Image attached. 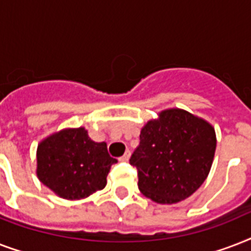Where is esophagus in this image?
Returning <instances> with one entry per match:
<instances>
[{
	"label": "esophagus",
	"instance_id": "obj_1",
	"mask_svg": "<svg viewBox=\"0 0 251 251\" xmlns=\"http://www.w3.org/2000/svg\"><path fill=\"white\" fill-rule=\"evenodd\" d=\"M130 155H131V153H130V151H129V150H127V151H126V152L124 153V156L120 157V160H121V161H127L130 159Z\"/></svg>",
	"mask_w": 251,
	"mask_h": 251
}]
</instances>
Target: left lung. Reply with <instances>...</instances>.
I'll list each match as a JSON object with an SVG mask.
<instances>
[{"instance_id":"left-lung-1","label":"left lung","mask_w":251,"mask_h":251,"mask_svg":"<svg viewBox=\"0 0 251 251\" xmlns=\"http://www.w3.org/2000/svg\"><path fill=\"white\" fill-rule=\"evenodd\" d=\"M130 157L138 169V187L160 204H175L202 186L216 150L214 126L179 108L161 110L141 130Z\"/></svg>"}]
</instances>
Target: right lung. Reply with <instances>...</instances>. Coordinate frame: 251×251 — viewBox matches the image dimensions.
<instances>
[{"mask_svg": "<svg viewBox=\"0 0 251 251\" xmlns=\"http://www.w3.org/2000/svg\"><path fill=\"white\" fill-rule=\"evenodd\" d=\"M36 175L60 198L83 199L101 190L112 164L105 142H94L84 127L62 129L39 143Z\"/></svg>", "mask_w": 251, "mask_h": 251, "instance_id": "1", "label": "right lung"}]
</instances>
